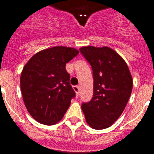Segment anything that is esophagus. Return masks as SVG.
I'll return each mask as SVG.
<instances>
[{"mask_svg":"<svg viewBox=\"0 0 154 154\" xmlns=\"http://www.w3.org/2000/svg\"><path fill=\"white\" fill-rule=\"evenodd\" d=\"M73 90L74 91H75V93H76L77 95H79V90H80V88H79V86H73Z\"/></svg>","mask_w":154,"mask_h":154,"instance_id":"esophagus-1","label":"esophagus"}]
</instances>
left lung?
Instances as JSON below:
<instances>
[{"instance_id": "obj_1", "label": "left lung", "mask_w": 154, "mask_h": 154, "mask_svg": "<svg viewBox=\"0 0 154 154\" xmlns=\"http://www.w3.org/2000/svg\"><path fill=\"white\" fill-rule=\"evenodd\" d=\"M92 67L94 96L82 109L94 129L110 127L124 112L132 90V78L125 60L107 46L79 48Z\"/></svg>"}]
</instances>
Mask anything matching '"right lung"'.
Listing matches in <instances>:
<instances>
[{
	"mask_svg": "<svg viewBox=\"0 0 154 154\" xmlns=\"http://www.w3.org/2000/svg\"><path fill=\"white\" fill-rule=\"evenodd\" d=\"M79 53L74 48L54 46L35 54L24 66L20 78L22 97L27 112L37 122L51 126L63 118L75 96L66 64Z\"/></svg>",
	"mask_w": 154,
	"mask_h": 154,
	"instance_id": "obj_1",
	"label": "right lung"
}]
</instances>
